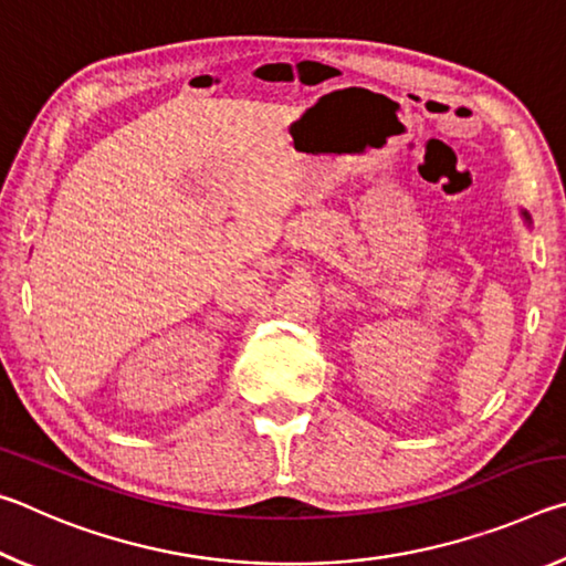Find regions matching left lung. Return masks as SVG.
Masks as SVG:
<instances>
[{
	"label": "left lung",
	"instance_id": "obj_1",
	"mask_svg": "<svg viewBox=\"0 0 566 566\" xmlns=\"http://www.w3.org/2000/svg\"><path fill=\"white\" fill-rule=\"evenodd\" d=\"M524 217H526V212H524ZM526 219H530V217H526Z\"/></svg>",
	"mask_w": 566,
	"mask_h": 566
}]
</instances>
